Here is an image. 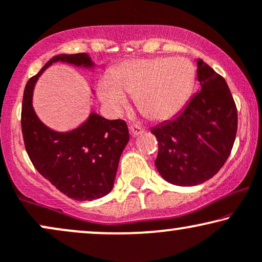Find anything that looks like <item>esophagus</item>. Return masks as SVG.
I'll use <instances>...</instances> for the list:
<instances>
[{"label": "esophagus", "mask_w": 262, "mask_h": 262, "mask_svg": "<svg viewBox=\"0 0 262 262\" xmlns=\"http://www.w3.org/2000/svg\"><path fill=\"white\" fill-rule=\"evenodd\" d=\"M129 130H130L132 135H134V137H137V135H140L144 133V128L140 127L139 124H132L130 127H129Z\"/></svg>", "instance_id": "1"}]
</instances>
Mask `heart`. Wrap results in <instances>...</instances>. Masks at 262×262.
<instances>
[{"label":"heart","mask_w":262,"mask_h":262,"mask_svg":"<svg viewBox=\"0 0 262 262\" xmlns=\"http://www.w3.org/2000/svg\"><path fill=\"white\" fill-rule=\"evenodd\" d=\"M194 82V68L181 58L134 59L122 62L101 82L99 95L111 110L120 111L134 95L138 110L151 121L169 120L188 100Z\"/></svg>","instance_id":"obj_1"}]
</instances>
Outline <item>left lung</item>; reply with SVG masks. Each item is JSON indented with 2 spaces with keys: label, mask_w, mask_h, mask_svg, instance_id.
<instances>
[{
  "label": "left lung",
  "mask_w": 262,
  "mask_h": 262,
  "mask_svg": "<svg viewBox=\"0 0 262 262\" xmlns=\"http://www.w3.org/2000/svg\"><path fill=\"white\" fill-rule=\"evenodd\" d=\"M201 91L173 120L151 129L158 141L155 164L178 186L209 180L227 161L237 133V107L223 76L197 60Z\"/></svg>",
  "instance_id": "1"
}]
</instances>
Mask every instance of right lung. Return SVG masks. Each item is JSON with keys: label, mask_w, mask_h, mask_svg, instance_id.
Instances as JSON below:
<instances>
[{"label": "right lung", "mask_w": 262, "mask_h": 262, "mask_svg": "<svg viewBox=\"0 0 262 262\" xmlns=\"http://www.w3.org/2000/svg\"><path fill=\"white\" fill-rule=\"evenodd\" d=\"M92 68L85 53L52 58L25 85L21 107V132L30 161L43 178L75 201H93L112 190L122 151L129 141L123 120H106L92 114L83 124L68 133L46 127L32 108L35 83L53 62Z\"/></svg>", "instance_id": "1"}]
</instances>
